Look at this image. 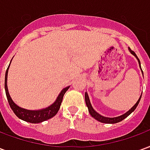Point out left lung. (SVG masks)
<instances>
[{
  "instance_id": "8db88e82",
  "label": "left lung",
  "mask_w": 150,
  "mask_h": 150,
  "mask_svg": "<svg viewBox=\"0 0 150 150\" xmlns=\"http://www.w3.org/2000/svg\"><path fill=\"white\" fill-rule=\"evenodd\" d=\"M129 50L132 55L135 56L136 59H137L139 66H140V68H141V70H142V67H141V62H140V60H139L138 57L137 56V54H136L135 53L133 52L132 50H131L130 48H129ZM142 75H143V71H142ZM142 95H141V96H140V98L138 99V100L137 101V103H136V104H134V105H133V106H132V107L131 108L128 112H125V114H123V115H121V116H116V117H106V116H102V115H100V114H99V113L95 110L93 108H92V106H91V102H90V99H89V96H88V92H85V102H86V104H87V107H88V112H89V113H90V115H91L93 118H95V119L96 120H98V121H100V122L101 123H104V124H116V123L122 121L123 120L125 119L127 116H129V115L133 112V111L135 110L136 108L137 107L139 102H140V100H141Z\"/></svg>"
}]
</instances>
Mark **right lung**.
I'll return each instance as SVG.
<instances>
[{"mask_svg":"<svg viewBox=\"0 0 150 150\" xmlns=\"http://www.w3.org/2000/svg\"><path fill=\"white\" fill-rule=\"evenodd\" d=\"M10 63H11V62H10ZM10 63H9L8 68L6 70V72H5V89L9 106L11 108L12 110L13 111L15 115L18 116L19 119L22 120L24 121H26V122L33 123V124H38V123L42 122V121L50 119V118H52L53 116H55L57 112H59V108H60V105H61V103H62L63 96L66 93V91L68 90L70 86L62 89L61 92L58 96L56 100L51 105H50L49 107L45 108H42V109H39V110H28V109H25V108H22L19 107L18 105L15 104L13 100H12L9 93H8V86H7V78H8V71Z\"/></svg>","mask_w":150,"mask_h":150,"instance_id":"add662e5","label":"right lung"}]
</instances>
